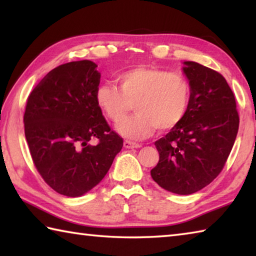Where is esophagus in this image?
<instances>
[{"mask_svg": "<svg viewBox=\"0 0 256 256\" xmlns=\"http://www.w3.org/2000/svg\"><path fill=\"white\" fill-rule=\"evenodd\" d=\"M141 144H136V142H132V141H124V148L126 149H136V148H140Z\"/></svg>", "mask_w": 256, "mask_h": 256, "instance_id": "obj_1", "label": "esophagus"}]
</instances>
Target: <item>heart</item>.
Listing matches in <instances>:
<instances>
[{
	"label": "heart",
	"instance_id": "1",
	"mask_svg": "<svg viewBox=\"0 0 256 256\" xmlns=\"http://www.w3.org/2000/svg\"><path fill=\"white\" fill-rule=\"evenodd\" d=\"M116 81L118 88L110 84H99L94 98L108 120L121 123L118 131L125 138L141 140L156 128H174L188 110L192 89L180 73L142 66L118 73ZM133 104L137 114L124 121Z\"/></svg>",
	"mask_w": 256,
	"mask_h": 256
}]
</instances>
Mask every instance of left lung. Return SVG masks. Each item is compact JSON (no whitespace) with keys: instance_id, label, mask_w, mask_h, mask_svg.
<instances>
[{"instance_id":"obj_1","label":"left lung","mask_w":256,"mask_h":256,"mask_svg":"<svg viewBox=\"0 0 256 256\" xmlns=\"http://www.w3.org/2000/svg\"><path fill=\"white\" fill-rule=\"evenodd\" d=\"M190 102L184 120L154 142L159 152L151 177L170 192L186 196L220 174L240 126L235 94L224 78L196 62H184Z\"/></svg>"}]
</instances>
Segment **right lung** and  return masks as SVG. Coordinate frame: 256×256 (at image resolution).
Here are the masks:
<instances>
[{
	"label": "right lung",
	"mask_w": 256,
	"mask_h": 256,
	"mask_svg": "<svg viewBox=\"0 0 256 256\" xmlns=\"http://www.w3.org/2000/svg\"><path fill=\"white\" fill-rule=\"evenodd\" d=\"M96 68L84 60L53 68L26 105L24 136L32 162L47 185L66 196H80L100 183L123 146L96 102Z\"/></svg>",
	"instance_id": "1"
}]
</instances>
